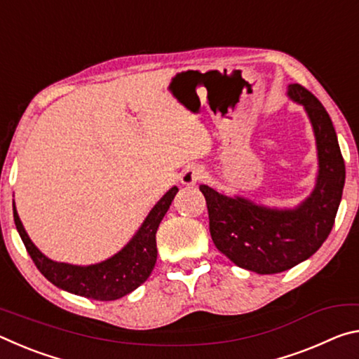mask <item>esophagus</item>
<instances>
[{
	"label": "esophagus",
	"instance_id": "34e87169",
	"mask_svg": "<svg viewBox=\"0 0 359 359\" xmlns=\"http://www.w3.org/2000/svg\"><path fill=\"white\" fill-rule=\"evenodd\" d=\"M204 177V169L201 166H188L180 175V182L184 185H194Z\"/></svg>",
	"mask_w": 359,
	"mask_h": 359
}]
</instances>
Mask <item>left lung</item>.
Returning a JSON list of instances; mask_svg holds the SVG:
<instances>
[{
    "label": "left lung",
    "mask_w": 359,
    "mask_h": 359,
    "mask_svg": "<svg viewBox=\"0 0 359 359\" xmlns=\"http://www.w3.org/2000/svg\"><path fill=\"white\" fill-rule=\"evenodd\" d=\"M288 95L306 107L317 137L320 171L311 198L294 210H271L199 187L215 247L236 266L258 274L291 269L318 250L331 233L345 184V163L330 114L299 83H291Z\"/></svg>",
    "instance_id": "left-lung-1"
}]
</instances>
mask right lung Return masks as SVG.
<instances>
[{"label":"right lung","instance_id":"right-lung-1","mask_svg":"<svg viewBox=\"0 0 359 359\" xmlns=\"http://www.w3.org/2000/svg\"><path fill=\"white\" fill-rule=\"evenodd\" d=\"M177 191L179 188L172 187L156 203L145 218L141 229L123 250L100 264L87 267L55 263L44 257L23 229L15 205L14 222L33 263L48 282H52L58 288L69 291V293L88 297V299L115 301L142 285L149 278L150 272L154 271L156 263V229Z\"/></svg>","mask_w":359,"mask_h":359}]
</instances>
